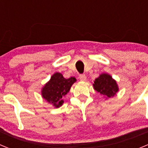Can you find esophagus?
I'll return each instance as SVG.
<instances>
[{
	"label": "esophagus",
	"mask_w": 148,
	"mask_h": 148,
	"mask_svg": "<svg viewBox=\"0 0 148 148\" xmlns=\"http://www.w3.org/2000/svg\"><path fill=\"white\" fill-rule=\"evenodd\" d=\"M79 79H80L82 82H85L87 80V77L85 75H79Z\"/></svg>",
	"instance_id": "esophagus-1"
}]
</instances>
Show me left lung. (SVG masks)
<instances>
[{
    "label": "left lung",
    "mask_w": 148,
    "mask_h": 148,
    "mask_svg": "<svg viewBox=\"0 0 148 148\" xmlns=\"http://www.w3.org/2000/svg\"><path fill=\"white\" fill-rule=\"evenodd\" d=\"M92 86L94 90L106 98L113 97L119 91L116 81L108 73H102L95 78Z\"/></svg>",
    "instance_id": "8db88e82"
}]
</instances>
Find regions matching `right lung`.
<instances>
[{
  "mask_svg": "<svg viewBox=\"0 0 148 148\" xmlns=\"http://www.w3.org/2000/svg\"><path fill=\"white\" fill-rule=\"evenodd\" d=\"M76 82L75 77L64 78L60 73H54L47 83L42 87L41 95L48 103L56 108H60L64 103L63 97L70 92L72 85Z\"/></svg>",
  "mask_w": 148,
  "mask_h": 148,
  "instance_id": "obj_1",
  "label": "right lung"
}]
</instances>
